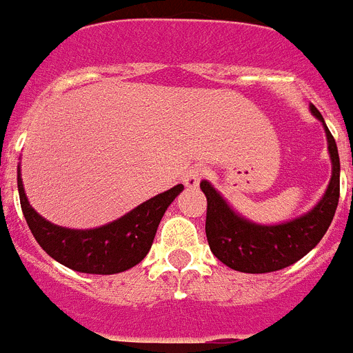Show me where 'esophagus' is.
<instances>
[{
  "label": "esophagus",
  "mask_w": 353,
  "mask_h": 353,
  "mask_svg": "<svg viewBox=\"0 0 353 353\" xmlns=\"http://www.w3.org/2000/svg\"><path fill=\"white\" fill-rule=\"evenodd\" d=\"M205 174H207V168L205 166H192L183 173L182 182L185 183L187 187H196L199 183V180L203 179Z\"/></svg>",
  "instance_id": "1"
}]
</instances>
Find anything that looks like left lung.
<instances>
[{
	"label": "left lung",
	"mask_w": 353,
	"mask_h": 353,
	"mask_svg": "<svg viewBox=\"0 0 353 353\" xmlns=\"http://www.w3.org/2000/svg\"><path fill=\"white\" fill-rule=\"evenodd\" d=\"M314 117L322 114L311 105ZM332 159V176L320 203L299 219L277 226H260L242 219L226 201L217 194L208 182H201V191L207 196V232L208 245L217 260L239 272L265 274L281 270L305 256L322 240L329 230L339 201V155L334 138L323 123Z\"/></svg>",
	"instance_id": "left-lung-1"
}]
</instances>
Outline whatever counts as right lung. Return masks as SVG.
<instances>
[{"instance_id":"add662e5","label":"right lung","mask_w":353,"mask_h":353,"mask_svg":"<svg viewBox=\"0 0 353 353\" xmlns=\"http://www.w3.org/2000/svg\"><path fill=\"white\" fill-rule=\"evenodd\" d=\"M21 208L31 233L49 256L72 270L84 274H118L138 265L152 248L162 215L180 191L182 183L150 198L127 215L97 230H68L42 219L24 194L17 170Z\"/></svg>"}]
</instances>
